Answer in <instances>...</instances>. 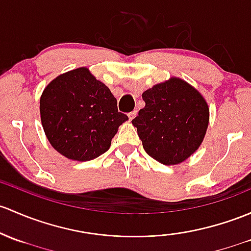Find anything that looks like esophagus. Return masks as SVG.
I'll return each instance as SVG.
<instances>
[{
    "label": "esophagus",
    "instance_id": "34e87169",
    "mask_svg": "<svg viewBox=\"0 0 251 251\" xmlns=\"http://www.w3.org/2000/svg\"><path fill=\"white\" fill-rule=\"evenodd\" d=\"M136 115H137V110H133V112L128 113V118H130V120H133V119L136 118Z\"/></svg>",
    "mask_w": 251,
    "mask_h": 251
}]
</instances>
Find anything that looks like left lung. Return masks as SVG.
<instances>
[{"mask_svg": "<svg viewBox=\"0 0 251 251\" xmlns=\"http://www.w3.org/2000/svg\"><path fill=\"white\" fill-rule=\"evenodd\" d=\"M146 107L132 120L144 150L163 165H178L201 146L209 123L203 96L180 78L142 94Z\"/></svg>", "mask_w": 251, "mask_h": 251, "instance_id": "left-lung-1", "label": "left lung"}]
</instances>
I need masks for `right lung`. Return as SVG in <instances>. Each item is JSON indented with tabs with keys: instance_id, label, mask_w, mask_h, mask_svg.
Segmentation results:
<instances>
[{
	"instance_id": "right-lung-1",
	"label": "right lung",
	"mask_w": 251,
	"mask_h": 251,
	"mask_svg": "<svg viewBox=\"0 0 251 251\" xmlns=\"http://www.w3.org/2000/svg\"><path fill=\"white\" fill-rule=\"evenodd\" d=\"M43 130L49 143L67 159L90 161L109 149L119 126L128 117L117 99L86 67L51 80L39 101Z\"/></svg>"
}]
</instances>
